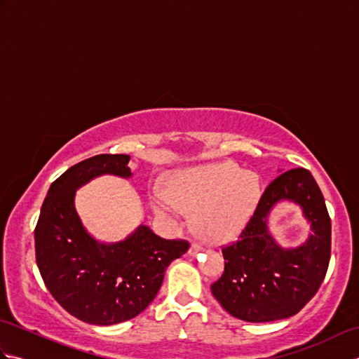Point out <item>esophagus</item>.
I'll return each instance as SVG.
<instances>
[{
    "label": "esophagus",
    "instance_id": "esophagus-1",
    "mask_svg": "<svg viewBox=\"0 0 359 359\" xmlns=\"http://www.w3.org/2000/svg\"><path fill=\"white\" fill-rule=\"evenodd\" d=\"M203 250V247L201 245V243H191V247H189V250H188V253L189 255H196V253H199V251H202Z\"/></svg>",
    "mask_w": 359,
    "mask_h": 359
}]
</instances>
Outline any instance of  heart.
<instances>
[{
  "label": "heart",
  "instance_id": "b5f03b06",
  "mask_svg": "<svg viewBox=\"0 0 359 359\" xmlns=\"http://www.w3.org/2000/svg\"><path fill=\"white\" fill-rule=\"evenodd\" d=\"M262 196L259 175L234 163H211L179 172L168 191L151 194L156 215L180 220L184 208L197 210L196 222L205 239H234L250 222Z\"/></svg>",
  "mask_w": 359,
  "mask_h": 359
}]
</instances>
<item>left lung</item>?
<instances>
[{
  "label": "left lung",
  "instance_id": "1",
  "mask_svg": "<svg viewBox=\"0 0 359 359\" xmlns=\"http://www.w3.org/2000/svg\"><path fill=\"white\" fill-rule=\"evenodd\" d=\"M279 200L300 205L314 231L306 244L282 249L266 217ZM332 222L324 196L309 170L294 168L266 187L239 239L225 245L222 276L211 293L231 316L270 323L296 315L316 294L330 262Z\"/></svg>",
  "mask_w": 359,
  "mask_h": 359
}]
</instances>
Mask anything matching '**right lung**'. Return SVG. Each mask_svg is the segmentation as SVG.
Here are the masks:
<instances>
[{"label":"right lung","instance_id":"right-lung-1","mask_svg":"<svg viewBox=\"0 0 359 359\" xmlns=\"http://www.w3.org/2000/svg\"><path fill=\"white\" fill-rule=\"evenodd\" d=\"M126 154H98L71 166L50 185L35 226L41 278L60 306L83 323L112 325L135 318L158 293L165 270L189 242L162 239L139 226L121 242L88 234L74 207L75 189L102 174L131 177Z\"/></svg>","mask_w":359,"mask_h":359}]
</instances>
